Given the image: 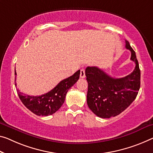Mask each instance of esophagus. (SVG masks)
I'll use <instances>...</instances> for the list:
<instances>
[{
    "mask_svg": "<svg viewBox=\"0 0 153 153\" xmlns=\"http://www.w3.org/2000/svg\"><path fill=\"white\" fill-rule=\"evenodd\" d=\"M80 77L82 79H83L85 77V70L84 69H81V73H80Z\"/></svg>",
    "mask_w": 153,
    "mask_h": 153,
    "instance_id": "1",
    "label": "esophagus"
}]
</instances>
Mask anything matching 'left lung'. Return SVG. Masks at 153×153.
<instances>
[{"instance_id": "obj_1", "label": "left lung", "mask_w": 153, "mask_h": 153, "mask_svg": "<svg viewBox=\"0 0 153 153\" xmlns=\"http://www.w3.org/2000/svg\"><path fill=\"white\" fill-rule=\"evenodd\" d=\"M125 47L131 51V60L135 63V69L127 76L116 79L98 67L85 69L87 102L91 111L102 118L115 117L124 111L135 99L140 88V70L135 52L126 40Z\"/></svg>"}]
</instances>
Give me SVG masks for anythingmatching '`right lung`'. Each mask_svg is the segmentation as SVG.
Segmentation results:
<instances>
[{"instance_id": "right-lung-1", "label": "right lung", "mask_w": 153, "mask_h": 153, "mask_svg": "<svg viewBox=\"0 0 153 153\" xmlns=\"http://www.w3.org/2000/svg\"><path fill=\"white\" fill-rule=\"evenodd\" d=\"M15 75L16 76V70ZM79 76L80 70L68 78L62 80L52 90L43 95L29 96L21 93L17 90L18 94L25 106L33 114L37 116H50L55 114L62 106L68 91L76 83Z\"/></svg>"}]
</instances>
